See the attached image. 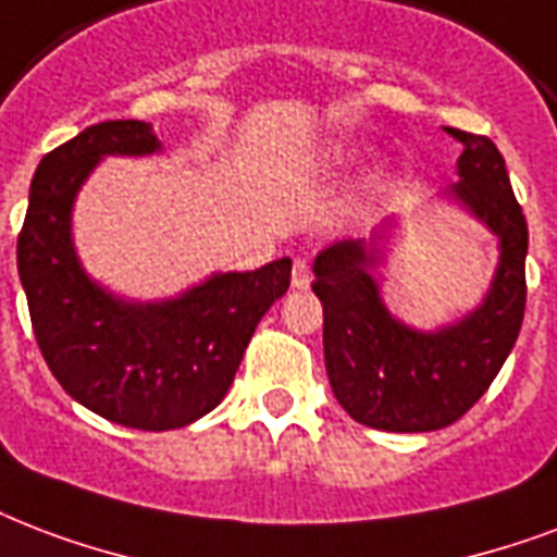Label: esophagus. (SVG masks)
<instances>
[{
	"label": "esophagus",
	"mask_w": 557,
	"mask_h": 557,
	"mask_svg": "<svg viewBox=\"0 0 557 557\" xmlns=\"http://www.w3.org/2000/svg\"><path fill=\"white\" fill-rule=\"evenodd\" d=\"M312 283V265L307 260H295V269H292V286L307 288Z\"/></svg>",
	"instance_id": "1"
}]
</instances>
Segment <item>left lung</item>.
I'll list each match as a JSON object with an SVG mask.
<instances>
[{"instance_id":"8db88e82","label":"left lung","mask_w":557,"mask_h":557,"mask_svg":"<svg viewBox=\"0 0 557 557\" xmlns=\"http://www.w3.org/2000/svg\"><path fill=\"white\" fill-rule=\"evenodd\" d=\"M458 157L456 198L503 242L494 286L482 307L441 333L397 324L371 280L362 242H338L315 260L312 292L324 307L326 376L342 409L371 430H444L491 388L515 347L525 312L529 224L499 148L482 134L447 127Z\"/></svg>"}]
</instances>
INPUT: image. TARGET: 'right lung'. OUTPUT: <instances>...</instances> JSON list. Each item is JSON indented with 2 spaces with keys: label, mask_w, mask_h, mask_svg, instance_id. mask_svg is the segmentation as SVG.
Wrapping results in <instances>:
<instances>
[{
  "label": "right lung",
  "mask_w": 557,
  "mask_h": 557,
  "mask_svg": "<svg viewBox=\"0 0 557 557\" xmlns=\"http://www.w3.org/2000/svg\"><path fill=\"white\" fill-rule=\"evenodd\" d=\"M148 122L113 119L42 157L16 239V269L42 359L72 400L143 432L181 430L224 400L257 324L292 283V260L219 274L169 304L131 307L92 286L70 210L104 154H151Z\"/></svg>",
  "instance_id": "add662e5"
}]
</instances>
